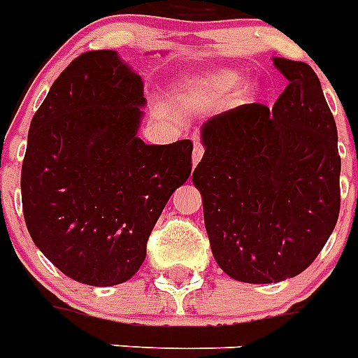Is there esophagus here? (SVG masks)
Masks as SVG:
<instances>
[{"instance_id":"obj_1","label":"esophagus","mask_w":358,"mask_h":358,"mask_svg":"<svg viewBox=\"0 0 358 358\" xmlns=\"http://www.w3.org/2000/svg\"><path fill=\"white\" fill-rule=\"evenodd\" d=\"M203 153H205V148H203V144L197 138H194V153H192V164L194 166L201 161Z\"/></svg>"}]
</instances>
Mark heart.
Wrapping results in <instances>:
<instances>
[{"mask_svg":"<svg viewBox=\"0 0 358 358\" xmlns=\"http://www.w3.org/2000/svg\"><path fill=\"white\" fill-rule=\"evenodd\" d=\"M213 83H216V85H229V83H233V76H227V73H224V76L216 77V79H213Z\"/></svg>","mask_w":358,"mask_h":358,"instance_id":"b5f03b06","label":"heart"}]
</instances>
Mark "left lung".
Here are the masks:
<instances>
[{"mask_svg": "<svg viewBox=\"0 0 358 358\" xmlns=\"http://www.w3.org/2000/svg\"><path fill=\"white\" fill-rule=\"evenodd\" d=\"M288 87L273 108L248 103L203 125L194 170L218 266L266 285L313 264L340 213L338 134L318 76L273 59Z\"/></svg>", "mask_w": 358, "mask_h": 358, "instance_id": "obj_1", "label": "left lung"}]
</instances>
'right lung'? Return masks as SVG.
<instances>
[{
    "label": "right lung",
    "mask_w": 358,
    "mask_h": 358,
    "mask_svg": "<svg viewBox=\"0 0 358 358\" xmlns=\"http://www.w3.org/2000/svg\"><path fill=\"white\" fill-rule=\"evenodd\" d=\"M142 79L116 51H87L31 120L22 207L31 238L73 281L125 282L145 259L162 208L192 171V142L136 136Z\"/></svg>",
    "instance_id": "1"
}]
</instances>
